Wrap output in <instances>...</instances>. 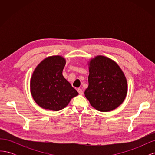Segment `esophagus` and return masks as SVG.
Here are the masks:
<instances>
[{
  "label": "esophagus",
  "instance_id": "1",
  "mask_svg": "<svg viewBox=\"0 0 155 155\" xmlns=\"http://www.w3.org/2000/svg\"><path fill=\"white\" fill-rule=\"evenodd\" d=\"M78 92H79V94H80V95H82L83 94V91L82 89H81V88H78Z\"/></svg>",
  "mask_w": 155,
  "mask_h": 155
}]
</instances>
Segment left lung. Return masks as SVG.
I'll return each mask as SVG.
<instances>
[{
	"mask_svg": "<svg viewBox=\"0 0 155 155\" xmlns=\"http://www.w3.org/2000/svg\"><path fill=\"white\" fill-rule=\"evenodd\" d=\"M88 87L85 96L92 107L101 112L118 107L127 93V82L122 70L114 61L97 55L88 62Z\"/></svg>",
	"mask_w": 155,
	"mask_h": 155,
	"instance_id": "left-lung-1",
	"label": "left lung"
}]
</instances>
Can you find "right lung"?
Returning <instances> with one entry per match:
<instances>
[{"instance_id": "right-lung-1", "label": "right lung", "mask_w": 155, "mask_h": 155, "mask_svg": "<svg viewBox=\"0 0 155 155\" xmlns=\"http://www.w3.org/2000/svg\"><path fill=\"white\" fill-rule=\"evenodd\" d=\"M66 59L50 56L37 65L31 78L30 92L36 104L45 109L58 111L66 107L78 92L63 76Z\"/></svg>"}]
</instances>
